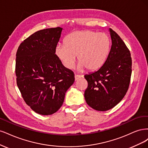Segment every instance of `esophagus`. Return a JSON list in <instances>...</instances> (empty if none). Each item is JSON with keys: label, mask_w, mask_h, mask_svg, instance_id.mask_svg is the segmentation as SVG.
I'll list each match as a JSON object with an SVG mask.
<instances>
[{"label": "esophagus", "mask_w": 148, "mask_h": 148, "mask_svg": "<svg viewBox=\"0 0 148 148\" xmlns=\"http://www.w3.org/2000/svg\"><path fill=\"white\" fill-rule=\"evenodd\" d=\"M74 77H75V80L77 81V80H79L80 79L82 78V77H83V75H74Z\"/></svg>", "instance_id": "obj_1"}]
</instances>
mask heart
I'll use <instances>...</instances> for the list:
<instances>
[{"label":"heart","mask_w":148,"mask_h":148,"mask_svg":"<svg viewBox=\"0 0 148 148\" xmlns=\"http://www.w3.org/2000/svg\"><path fill=\"white\" fill-rule=\"evenodd\" d=\"M109 37L104 32L92 31H77L68 34L64 44H58L55 53L68 69L73 68L77 56V68L88 71L98 69L106 61L111 50Z\"/></svg>","instance_id":"b5f03b06"}]
</instances>
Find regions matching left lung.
I'll list each match as a JSON object with an SVG mask.
<instances>
[{"label": "left lung", "instance_id": "1", "mask_svg": "<svg viewBox=\"0 0 148 148\" xmlns=\"http://www.w3.org/2000/svg\"><path fill=\"white\" fill-rule=\"evenodd\" d=\"M112 45L101 68L84 75L88 87L84 93L88 105L99 111L112 109L125 95L132 74L130 52L117 33L109 29Z\"/></svg>", "mask_w": 148, "mask_h": 148}]
</instances>
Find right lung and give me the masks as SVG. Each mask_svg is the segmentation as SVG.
<instances>
[{"mask_svg":"<svg viewBox=\"0 0 148 148\" xmlns=\"http://www.w3.org/2000/svg\"><path fill=\"white\" fill-rule=\"evenodd\" d=\"M63 28L34 32L19 46L16 54V84L26 103L41 115L53 114L61 107L74 74L55 55Z\"/></svg>","mask_w":148,"mask_h":148,"instance_id":"1","label":"right lung"}]
</instances>
